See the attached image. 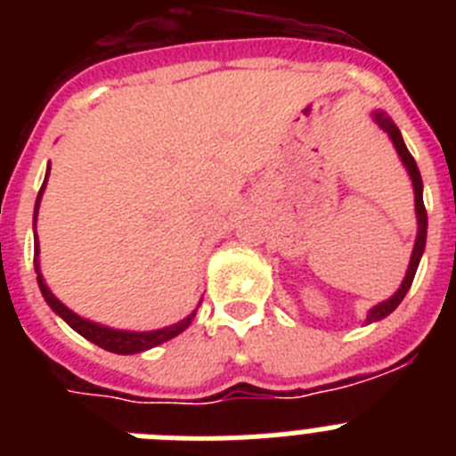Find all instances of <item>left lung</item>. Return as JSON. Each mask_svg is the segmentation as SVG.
Instances as JSON below:
<instances>
[{"mask_svg":"<svg viewBox=\"0 0 456 456\" xmlns=\"http://www.w3.org/2000/svg\"><path fill=\"white\" fill-rule=\"evenodd\" d=\"M372 116H374V120H377L379 127H381V130L390 136L395 151H397V155H400V159L404 162L406 171H409V175H411V183H413V193H416L418 237H416V244H413V253H411L409 269H406V276H404V281H402L400 289H397V292H395L390 299H386V301H381V304L374 305V308L368 313V320H365V324H372V322L384 320V317H388L390 313H393V310L402 304V299H404L406 292H409L411 283H413V276H416V272H418V265H420V257H422V251H425V241H427V209H425V203H422V178H420V171H418L416 159L411 157L409 148H406L404 139H402L400 130H397V125H395L393 120L384 114V111H374Z\"/></svg>","mask_w":456,"mask_h":456,"instance_id":"left-lung-1","label":"left lung"}]
</instances>
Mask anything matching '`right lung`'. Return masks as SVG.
Returning a JSON list of instances; mask_svg holds the SVG:
<instances>
[{
	"instance_id": "1",
	"label": "right lung",
	"mask_w": 456,
	"mask_h": 456,
	"mask_svg": "<svg viewBox=\"0 0 456 456\" xmlns=\"http://www.w3.org/2000/svg\"><path fill=\"white\" fill-rule=\"evenodd\" d=\"M47 175H50V167H47L45 173V183L40 187L38 191V199H36V212H34V225H36V215H38V208H40V196L45 191V184H47ZM34 269L38 273V288L45 297V301L50 304V308L54 310L56 315L61 317L70 329L84 336L86 340H91L93 345H98V347L107 349V352H114V354H139V352H146V349L157 347V345H162V342L171 340V338L180 336V333L191 324L193 315H196V310H193L191 315H187L184 320H180L178 324H171V326H164V329H157V331H118V329H109V326L102 324H95V322H88L84 317H79L77 313H72L68 305H63L61 301L56 299L54 294L50 292V288L45 285L43 281V273H40V265H38V237H36V247H34Z\"/></svg>"
}]
</instances>
